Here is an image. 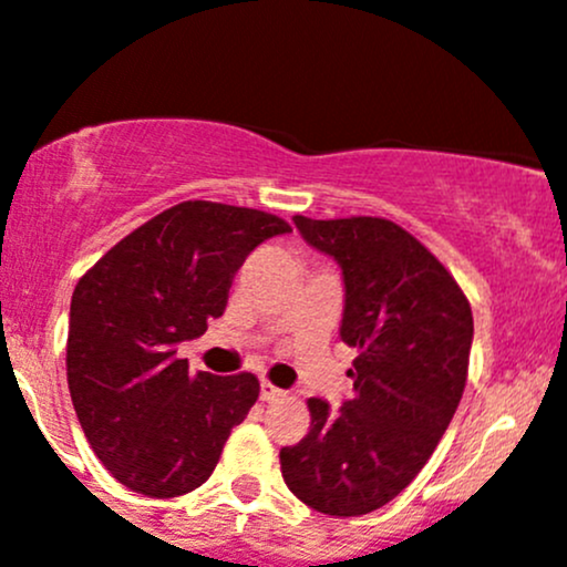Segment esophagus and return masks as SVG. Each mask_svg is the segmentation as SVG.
I'll use <instances>...</instances> for the list:
<instances>
[{"instance_id": "34e87169", "label": "esophagus", "mask_w": 567, "mask_h": 567, "mask_svg": "<svg viewBox=\"0 0 567 567\" xmlns=\"http://www.w3.org/2000/svg\"><path fill=\"white\" fill-rule=\"evenodd\" d=\"M285 396V392L279 386H275V383H269V381H261V400L264 402H277V400H282Z\"/></svg>"}]
</instances>
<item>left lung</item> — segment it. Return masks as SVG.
I'll return each instance as SVG.
<instances>
[{"instance_id": "1", "label": "left lung", "mask_w": 567, "mask_h": 567, "mask_svg": "<svg viewBox=\"0 0 567 567\" xmlns=\"http://www.w3.org/2000/svg\"><path fill=\"white\" fill-rule=\"evenodd\" d=\"M343 275L341 341L354 347V396L309 400L311 426L279 451L292 496L330 517H360L413 483L466 386L472 306L413 234L386 218L292 216Z\"/></svg>"}]
</instances>
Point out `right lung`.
<instances>
[{
	"label": "right lung",
	"mask_w": 567,
	"mask_h": 567,
	"mask_svg": "<svg viewBox=\"0 0 567 567\" xmlns=\"http://www.w3.org/2000/svg\"><path fill=\"white\" fill-rule=\"evenodd\" d=\"M290 226L220 202H181L127 234L76 282L66 375L101 464L130 491L175 498L216 470L258 400L252 373H192L178 343L224 315L245 258Z\"/></svg>",
	"instance_id": "add662e5"
}]
</instances>
